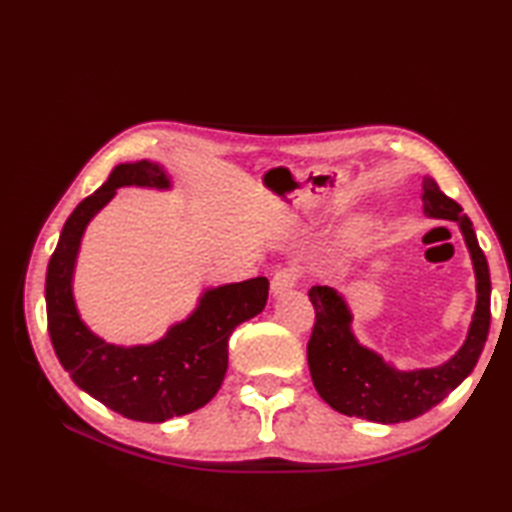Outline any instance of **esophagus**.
Masks as SVG:
<instances>
[{
	"label": "esophagus",
	"instance_id": "esophagus-1",
	"mask_svg": "<svg viewBox=\"0 0 512 512\" xmlns=\"http://www.w3.org/2000/svg\"><path fill=\"white\" fill-rule=\"evenodd\" d=\"M300 282V271L296 266H284V268H277L273 273V280H271V291L275 293H284L296 287Z\"/></svg>",
	"mask_w": 512,
	"mask_h": 512
}]
</instances>
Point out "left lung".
Masks as SVG:
<instances>
[{
    "mask_svg": "<svg viewBox=\"0 0 512 512\" xmlns=\"http://www.w3.org/2000/svg\"><path fill=\"white\" fill-rule=\"evenodd\" d=\"M422 207L427 216L449 219L461 225L476 271V311L467 341L445 366L400 372L386 366L375 352L361 348L350 332V311L343 298L329 287H314L309 300L314 305V327L307 343L311 381L318 395L343 415L395 424L418 418L470 375L490 329V271L476 241L472 221L461 205L440 192L433 178L422 180Z\"/></svg>",
    "mask_w": 512,
    "mask_h": 512,
    "instance_id": "obj_1",
    "label": "left lung"
}]
</instances>
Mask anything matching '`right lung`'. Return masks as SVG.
Returning <instances> with one entry per match:
<instances>
[{
    "mask_svg": "<svg viewBox=\"0 0 512 512\" xmlns=\"http://www.w3.org/2000/svg\"><path fill=\"white\" fill-rule=\"evenodd\" d=\"M124 185L167 187L169 180L153 162L119 164L97 192L76 205L47 266V327L60 366L76 386L128 420L164 422L201 409L219 391L232 329L266 307L268 280L253 277L207 291L201 307L153 345L103 343L76 314L72 268L85 225Z\"/></svg>",
    "mask_w": 512,
    "mask_h": 512,
    "instance_id": "1",
    "label": "right lung"
}]
</instances>
